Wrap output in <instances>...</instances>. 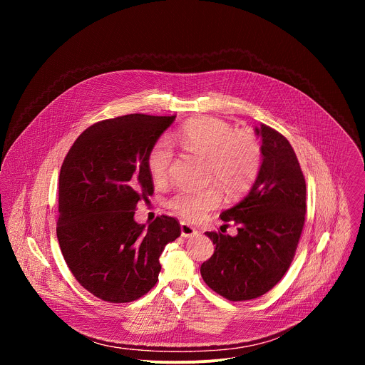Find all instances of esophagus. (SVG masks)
<instances>
[{"instance_id":"obj_1","label":"esophagus","mask_w":365,"mask_h":365,"mask_svg":"<svg viewBox=\"0 0 365 365\" xmlns=\"http://www.w3.org/2000/svg\"><path fill=\"white\" fill-rule=\"evenodd\" d=\"M180 232H182V237L185 238H189V237H193L197 234V230L195 227H192L190 224L187 222H182L180 224Z\"/></svg>"}]
</instances>
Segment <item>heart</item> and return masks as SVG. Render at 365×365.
Segmentation results:
<instances>
[{
    "label": "heart",
    "mask_w": 365,
    "mask_h": 365,
    "mask_svg": "<svg viewBox=\"0 0 365 365\" xmlns=\"http://www.w3.org/2000/svg\"><path fill=\"white\" fill-rule=\"evenodd\" d=\"M173 141L186 153L206 158L207 176L227 193L238 195L251 187L262 166V148L257 138L215 117H199L185 123ZM173 159L166 138L155 143L147 155V169L154 180H165ZM222 199L217 186L206 189H180L168 202L169 207L185 220L197 221L220 206Z\"/></svg>",
    "instance_id": "1"
}]
</instances>
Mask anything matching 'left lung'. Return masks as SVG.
<instances>
[{
    "label": "left lung",
    "instance_id": "8db88e82",
    "mask_svg": "<svg viewBox=\"0 0 365 365\" xmlns=\"http://www.w3.org/2000/svg\"><path fill=\"white\" fill-rule=\"evenodd\" d=\"M263 162L247 196L221 220L238 234L205 232L215 244L200 266L203 282L232 302L259 297L289 270L304 224L306 183L287 138L272 127H255Z\"/></svg>",
    "mask_w": 365,
    "mask_h": 365
}]
</instances>
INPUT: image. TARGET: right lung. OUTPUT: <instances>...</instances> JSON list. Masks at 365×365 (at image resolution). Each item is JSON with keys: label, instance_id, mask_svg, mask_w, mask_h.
<instances>
[{"label": "right lung", "instance_id": "right-lung-1", "mask_svg": "<svg viewBox=\"0 0 365 365\" xmlns=\"http://www.w3.org/2000/svg\"><path fill=\"white\" fill-rule=\"evenodd\" d=\"M176 115L130 114L99 121L73 143L59 175L56 234L75 279L93 296L127 303L159 280V257L180 235L162 215L145 228L135 206L153 195L147 155Z\"/></svg>", "mask_w": 365, "mask_h": 365}]
</instances>
